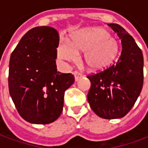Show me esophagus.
<instances>
[{"label": "esophagus", "instance_id": "34e87169", "mask_svg": "<svg viewBox=\"0 0 148 148\" xmlns=\"http://www.w3.org/2000/svg\"><path fill=\"white\" fill-rule=\"evenodd\" d=\"M74 79H75V81H78L79 79H80L82 77H83V74H81V73H79L78 71H75L74 73Z\"/></svg>", "mask_w": 148, "mask_h": 148}]
</instances>
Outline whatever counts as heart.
Returning <instances> with one entry per match:
<instances>
[{"label":"heart","instance_id":"obj_1","mask_svg":"<svg viewBox=\"0 0 148 148\" xmlns=\"http://www.w3.org/2000/svg\"><path fill=\"white\" fill-rule=\"evenodd\" d=\"M70 45L64 43L59 50V57L74 60L78 52H84L87 68L102 70L112 64L119 53V44L110 33L101 28H92L77 32L70 36Z\"/></svg>","mask_w":148,"mask_h":148}]
</instances>
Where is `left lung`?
<instances>
[{"mask_svg": "<svg viewBox=\"0 0 148 148\" xmlns=\"http://www.w3.org/2000/svg\"><path fill=\"white\" fill-rule=\"evenodd\" d=\"M121 39L118 60L97 74L88 75L90 107L101 118H122L132 109L143 84V56L134 39L117 23L108 24Z\"/></svg>", "mask_w": 148, "mask_h": 148, "instance_id": "8db88e82", "label": "left lung"}]
</instances>
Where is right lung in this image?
Instances as JSON below:
<instances>
[{"label": "right lung", "mask_w": 148, "mask_h": 148, "mask_svg": "<svg viewBox=\"0 0 148 148\" xmlns=\"http://www.w3.org/2000/svg\"><path fill=\"white\" fill-rule=\"evenodd\" d=\"M60 37L51 27L30 29L11 53L9 92L18 114L32 124L47 125L61 115L65 90L74 84L71 74L57 71Z\"/></svg>", "instance_id": "1"}]
</instances>
